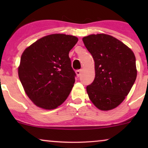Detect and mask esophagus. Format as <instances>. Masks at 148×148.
I'll list each match as a JSON object with an SVG mask.
<instances>
[{"mask_svg":"<svg viewBox=\"0 0 148 148\" xmlns=\"http://www.w3.org/2000/svg\"><path fill=\"white\" fill-rule=\"evenodd\" d=\"M82 69H78V70H77L76 71H75L76 74H77V76L79 77V76L81 75V73H82Z\"/></svg>","mask_w":148,"mask_h":148,"instance_id":"1","label":"esophagus"}]
</instances>
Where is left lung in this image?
Listing matches in <instances>:
<instances>
[{
	"label": "left lung",
	"mask_w": 148,
	"mask_h": 148,
	"mask_svg": "<svg viewBox=\"0 0 148 148\" xmlns=\"http://www.w3.org/2000/svg\"><path fill=\"white\" fill-rule=\"evenodd\" d=\"M83 41L95 62L94 80L86 88L89 98L100 110H112L125 100L136 79L135 54L106 34H92Z\"/></svg>",
	"instance_id": "obj_1"
}]
</instances>
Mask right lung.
<instances>
[{
    "instance_id": "right-lung-1",
    "label": "right lung",
    "mask_w": 148,
    "mask_h": 148,
    "mask_svg": "<svg viewBox=\"0 0 148 148\" xmlns=\"http://www.w3.org/2000/svg\"><path fill=\"white\" fill-rule=\"evenodd\" d=\"M77 41L75 36L51 34L24 50L18 74L26 94L36 106L51 110L67 98L76 76L69 53Z\"/></svg>"
}]
</instances>
